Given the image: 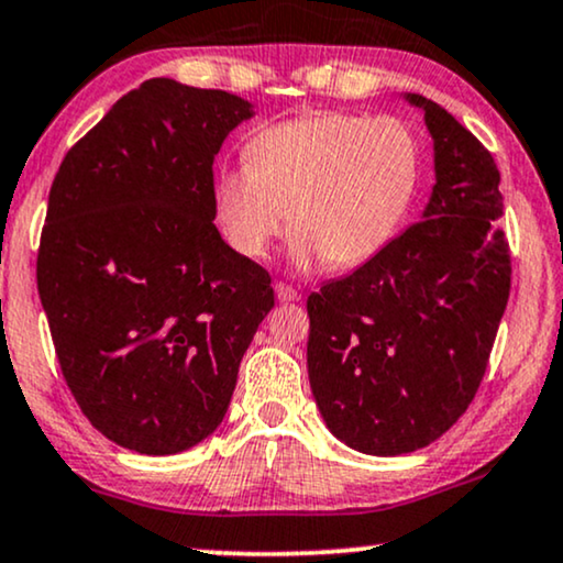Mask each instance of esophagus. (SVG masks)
Wrapping results in <instances>:
<instances>
[{
	"instance_id": "34e87169",
	"label": "esophagus",
	"mask_w": 563,
	"mask_h": 563,
	"mask_svg": "<svg viewBox=\"0 0 563 563\" xmlns=\"http://www.w3.org/2000/svg\"><path fill=\"white\" fill-rule=\"evenodd\" d=\"M275 296H277V301H280V303L299 301V294H296V290L290 288V286H286V283H277V286H275Z\"/></svg>"
}]
</instances>
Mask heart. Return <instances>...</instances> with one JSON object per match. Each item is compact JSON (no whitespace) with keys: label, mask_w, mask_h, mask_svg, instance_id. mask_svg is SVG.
<instances>
[{"label":"heart","mask_w":563,"mask_h":563,"mask_svg":"<svg viewBox=\"0 0 563 563\" xmlns=\"http://www.w3.org/2000/svg\"><path fill=\"white\" fill-rule=\"evenodd\" d=\"M246 167L214 180V217L230 246L264 260L288 228L290 260L351 269L380 254L415 201L422 146L409 123L309 112L246 141Z\"/></svg>","instance_id":"obj_1"}]
</instances>
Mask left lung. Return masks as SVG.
<instances>
[{"instance_id": "obj_1", "label": "left lung", "mask_w": 563, "mask_h": 563, "mask_svg": "<svg viewBox=\"0 0 563 563\" xmlns=\"http://www.w3.org/2000/svg\"><path fill=\"white\" fill-rule=\"evenodd\" d=\"M435 186L422 220L307 299L309 383L338 440L372 456L424 449L483 383L511 290L496 159L435 101Z\"/></svg>"}]
</instances>
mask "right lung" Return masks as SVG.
Instances as JSON below:
<instances>
[{"label":"right lung","instance_id":"right-lung-1","mask_svg":"<svg viewBox=\"0 0 563 563\" xmlns=\"http://www.w3.org/2000/svg\"><path fill=\"white\" fill-rule=\"evenodd\" d=\"M252 104L152 78L65 154L36 280L67 388L123 449L212 435L275 307L269 273L214 228V154Z\"/></svg>","mask_w":563,"mask_h":563}]
</instances>
